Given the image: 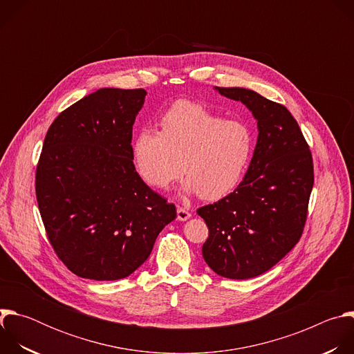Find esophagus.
<instances>
[{
    "label": "esophagus",
    "mask_w": 354,
    "mask_h": 354,
    "mask_svg": "<svg viewBox=\"0 0 354 354\" xmlns=\"http://www.w3.org/2000/svg\"><path fill=\"white\" fill-rule=\"evenodd\" d=\"M176 213H178V220H179V221H186V220H189L190 216H192L185 207H178V209H176Z\"/></svg>",
    "instance_id": "obj_1"
}]
</instances>
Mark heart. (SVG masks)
I'll return each mask as SVG.
<instances>
[{"instance_id":"b5f03b06","label":"heart","mask_w":354,"mask_h":354,"mask_svg":"<svg viewBox=\"0 0 354 354\" xmlns=\"http://www.w3.org/2000/svg\"><path fill=\"white\" fill-rule=\"evenodd\" d=\"M254 145V133L245 122L224 120L201 104L179 100L162 115L161 131H138L131 154L145 185L167 190L185 171L183 193L218 200L241 183Z\"/></svg>"}]
</instances>
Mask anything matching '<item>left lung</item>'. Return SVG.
I'll list each match as a JSON object with an SVG mask.
<instances>
[{
	"instance_id": "obj_1",
	"label": "left lung",
	"mask_w": 354,
	"mask_h": 354,
	"mask_svg": "<svg viewBox=\"0 0 354 354\" xmlns=\"http://www.w3.org/2000/svg\"><path fill=\"white\" fill-rule=\"evenodd\" d=\"M258 120V141L243 180L197 214L209 227L201 252L220 276L257 277L295 246L307 220L314 186L310 147L286 106L246 88H220Z\"/></svg>"
}]
</instances>
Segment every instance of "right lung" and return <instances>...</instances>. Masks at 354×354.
Here are the masks:
<instances>
[{"label": "right lung", "mask_w": 354, "mask_h": 354, "mask_svg": "<svg viewBox=\"0 0 354 354\" xmlns=\"http://www.w3.org/2000/svg\"><path fill=\"white\" fill-rule=\"evenodd\" d=\"M145 95L100 88L47 130L35 182L39 212L57 257L82 279L130 276L176 217L134 169L133 124Z\"/></svg>", "instance_id": "add662e5"}]
</instances>
